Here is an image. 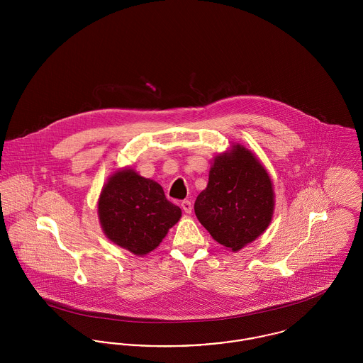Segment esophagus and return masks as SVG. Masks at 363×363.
Listing matches in <instances>:
<instances>
[{"instance_id":"esophagus-1","label":"esophagus","mask_w":363,"mask_h":363,"mask_svg":"<svg viewBox=\"0 0 363 363\" xmlns=\"http://www.w3.org/2000/svg\"><path fill=\"white\" fill-rule=\"evenodd\" d=\"M181 207H182V210H184L186 214H191V213H192V203H191L189 200H184V201L181 203Z\"/></svg>"}]
</instances>
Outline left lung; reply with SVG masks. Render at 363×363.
<instances>
[{
  "mask_svg": "<svg viewBox=\"0 0 363 363\" xmlns=\"http://www.w3.org/2000/svg\"><path fill=\"white\" fill-rule=\"evenodd\" d=\"M195 213L214 240L240 250L272 220L274 189L268 172L250 150L235 145L216 157L207 188L196 199Z\"/></svg>",
  "mask_w": 363,
  "mask_h": 363,
  "instance_id": "8db88e82",
  "label": "left lung"
}]
</instances>
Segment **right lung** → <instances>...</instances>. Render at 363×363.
Returning <instances> with one entry per match:
<instances>
[{"label":"right lung","mask_w":363,"mask_h":363,"mask_svg":"<svg viewBox=\"0 0 363 363\" xmlns=\"http://www.w3.org/2000/svg\"><path fill=\"white\" fill-rule=\"evenodd\" d=\"M105 235L135 255L155 250L181 218L163 188L133 169L117 171L104 186L98 203Z\"/></svg>","instance_id":"right-lung-1"}]
</instances>
